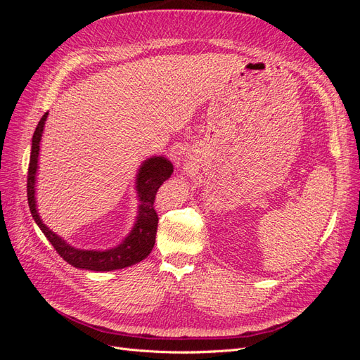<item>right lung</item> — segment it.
I'll list each match as a JSON object with an SVG mask.
<instances>
[{"label": "right lung", "mask_w": 360, "mask_h": 360, "mask_svg": "<svg viewBox=\"0 0 360 360\" xmlns=\"http://www.w3.org/2000/svg\"><path fill=\"white\" fill-rule=\"evenodd\" d=\"M48 114L49 112H45V115L40 118L31 141L27 195L32 219L36 221L41 233L46 236V238L51 242L53 249L60 254V257L64 261H68L73 267L94 271H111L134 266L139 263V261H143L144 258L148 257L156 242L159 217L153 204L160 184L168 180L174 171L171 160L163 156H151L139 165L138 174L135 177V189L139 201L138 214L132 230H130V233L123 238L122 243L103 250L75 248L43 224L37 210L36 181L39 171V155L43 129H45Z\"/></svg>", "instance_id": "obj_1"}]
</instances>
